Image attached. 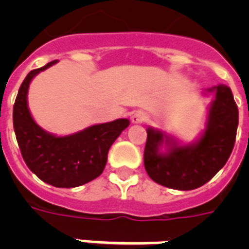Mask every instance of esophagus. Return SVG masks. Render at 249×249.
<instances>
[{
    "label": "esophagus",
    "mask_w": 249,
    "mask_h": 249,
    "mask_svg": "<svg viewBox=\"0 0 249 249\" xmlns=\"http://www.w3.org/2000/svg\"><path fill=\"white\" fill-rule=\"evenodd\" d=\"M146 120H147V116H146V113L143 111H136L132 115V121L134 124H142Z\"/></svg>",
    "instance_id": "1"
}]
</instances>
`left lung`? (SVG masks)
Returning a JSON list of instances; mask_svg holds the SVG:
<instances>
[{"label": "left lung", "instance_id": "1", "mask_svg": "<svg viewBox=\"0 0 249 249\" xmlns=\"http://www.w3.org/2000/svg\"><path fill=\"white\" fill-rule=\"evenodd\" d=\"M208 91H216V99L209 109L207 129L195 144H170L168 154H160L164 141L161 132L147 129L143 161L152 181L174 190H194L212 179L226 164L235 144L239 112L231 89L218 85Z\"/></svg>", "mask_w": 249, "mask_h": 249}]
</instances>
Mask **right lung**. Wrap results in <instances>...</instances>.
Returning a JSON list of instances; mask_svg holds the SVG:
<instances>
[{
	"label": "right lung",
	"instance_id": "add662e5",
	"mask_svg": "<svg viewBox=\"0 0 249 249\" xmlns=\"http://www.w3.org/2000/svg\"><path fill=\"white\" fill-rule=\"evenodd\" d=\"M55 63L53 60L27 75L14 103L13 124L21 156L29 169L49 185L70 189L101 176L111 144L128 128L129 120L117 119L93 125L66 137H55L41 129L31 116L27 93L31 80Z\"/></svg>",
	"mask_w": 249,
	"mask_h": 249
}]
</instances>
